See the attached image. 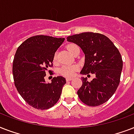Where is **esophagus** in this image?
<instances>
[{"instance_id": "1", "label": "esophagus", "mask_w": 134, "mask_h": 134, "mask_svg": "<svg viewBox=\"0 0 134 134\" xmlns=\"http://www.w3.org/2000/svg\"><path fill=\"white\" fill-rule=\"evenodd\" d=\"M72 79H73V78H66V81H71Z\"/></svg>"}]
</instances>
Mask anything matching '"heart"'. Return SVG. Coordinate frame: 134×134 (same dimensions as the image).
<instances>
[{
  "mask_svg": "<svg viewBox=\"0 0 134 134\" xmlns=\"http://www.w3.org/2000/svg\"><path fill=\"white\" fill-rule=\"evenodd\" d=\"M76 46H76L75 44H69L67 46V50L69 51V52L71 54V53H72L74 48H75ZM56 60V55H54V56H53V62L55 63ZM76 69H77V67L75 66V65H67V66H63V67H61L60 70H59V72H60V74H62L63 76H65L66 77H71V76H73L74 75Z\"/></svg>",
  "mask_w": 134,
  "mask_h": 134,
  "instance_id": "b5f03b06",
  "label": "heart"
}]
</instances>
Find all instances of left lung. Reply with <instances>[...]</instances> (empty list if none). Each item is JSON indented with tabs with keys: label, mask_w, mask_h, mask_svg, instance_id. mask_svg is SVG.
<instances>
[{
	"label": "left lung",
	"mask_w": 134,
	"mask_h": 134,
	"mask_svg": "<svg viewBox=\"0 0 134 134\" xmlns=\"http://www.w3.org/2000/svg\"><path fill=\"white\" fill-rule=\"evenodd\" d=\"M67 40L80 46L85 54L81 74H94L90 82L82 77L77 94L82 102L97 106L106 102L116 91L122 70V59L110 39L96 32H83L67 37Z\"/></svg>",
	"instance_id": "obj_1"
}]
</instances>
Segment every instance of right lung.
Listing matches in <instances>:
<instances>
[{"mask_svg":"<svg viewBox=\"0 0 134 134\" xmlns=\"http://www.w3.org/2000/svg\"><path fill=\"white\" fill-rule=\"evenodd\" d=\"M64 41L65 38L36 35L24 41L16 51L12 67L14 84L20 95L33 108H50L60 97L65 78L53 77L49 83L44 76Z\"/></svg>","mask_w":134,"mask_h":134,"instance_id":"add662e5","label":"right lung"}]
</instances>
